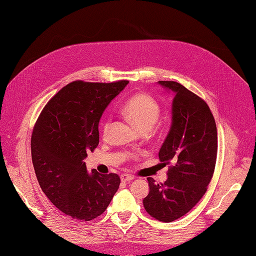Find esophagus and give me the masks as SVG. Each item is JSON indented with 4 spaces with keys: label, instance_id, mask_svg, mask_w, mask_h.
Returning a JSON list of instances; mask_svg holds the SVG:
<instances>
[{
    "label": "esophagus",
    "instance_id": "esophagus-1",
    "mask_svg": "<svg viewBox=\"0 0 256 256\" xmlns=\"http://www.w3.org/2000/svg\"><path fill=\"white\" fill-rule=\"evenodd\" d=\"M134 178V177L132 175H129V174H122V175H120V180L124 182L132 180Z\"/></svg>",
    "mask_w": 256,
    "mask_h": 256
}]
</instances>
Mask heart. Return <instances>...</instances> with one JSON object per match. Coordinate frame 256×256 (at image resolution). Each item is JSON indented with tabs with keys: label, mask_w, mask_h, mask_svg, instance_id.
I'll return each instance as SVG.
<instances>
[{
	"label": "heart",
	"mask_w": 256,
	"mask_h": 256,
	"mask_svg": "<svg viewBox=\"0 0 256 256\" xmlns=\"http://www.w3.org/2000/svg\"><path fill=\"white\" fill-rule=\"evenodd\" d=\"M122 113L140 131L150 130L159 118L160 106L150 95L138 92L124 104ZM109 130L110 122H106L102 129L104 136L109 134Z\"/></svg>",
	"instance_id": "b5f03b06"
}]
</instances>
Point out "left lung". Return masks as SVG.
I'll list each match as a JSON object with an SVG mask.
<instances>
[{"mask_svg":"<svg viewBox=\"0 0 256 256\" xmlns=\"http://www.w3.org/2000/svg\"><path fill=\"white\" fill-rule=\"evenodd\" d=\"M158 84L174 95L171 128L159 150L160 161L173 166L164 182L147 178L150 192L143 205L154 219L172 222L190 212L205 194L214 171L218 140L214 118L202 98L180 83Z\"/></svg>","mask_w":256,"mask_h":256,"instance_id":"1","label":"left lung"}]
</instances>
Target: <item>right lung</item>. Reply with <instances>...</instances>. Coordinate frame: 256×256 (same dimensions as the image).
I'll return each instance as SVG.
<instances>
[{"label":"right lung","instance_id":"1","mask_svg":"<svg viewBox=\"0 0 256 256\" xmlns=\"http://www.w3.org/2000/svg\"><path fill=\"white\" fill-rule=\"evenodd\" d=\"M128 81H74L50 99L30 140L37 180L51 203L72 218L90 221L104 212L118 191V174L88 172L83 161L99 144L98 125Z\"/></svg>","mask_w":256,"mask_h":256}]
</instances>
